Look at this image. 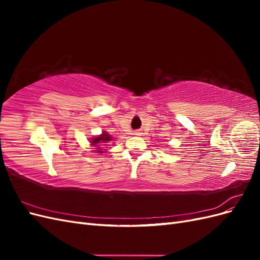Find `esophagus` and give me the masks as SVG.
<instances>
[{"label": "esophagus", "mask_w": 260, "mask_h": 260, "mask_svg": "<svg viewBox=\"0 0 260 260\" xmlns=\"http://www.w3.org/2000/svg\"><path fill=\"white\" fill-rule=\"evenodd\" d=\"M135 135H136V136H140V132H136Z\"/></svg>", "instance_id": "esophagus-1"}]
</instances>
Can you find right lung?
Segmentation results:
<instances>
[{
    "mask_svg": "<svg viewBox=\"0 0 260 260\" xmlns=\"http://www.w3.org/2000/svg\"><path fill=\"white\" fill-rule=\"evenodd\" d=\"M112 140L111 135L106 131H103L101 136L91 140V145L95 148V153H104V148L102 146H107Z\"/></svg>",
    "mask_w": 260,
    "mask_h": 260,
    "instance_id": "add662e5",
    "label": "right lung"
}]
</instances>
